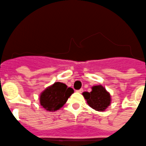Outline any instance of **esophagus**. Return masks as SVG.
I'll return each instance as SVG.
<instances>
[{
    "label": "esophagus",
    "instance_id": "1",
    "mask_svg": "<svg viewBox=\"0 0 146 146\" xmlns=\"http://www.w3.org/2000/svg\"><path fill=\"white\" fill-rule=\"evenodd\" d=\"M82 91H83V89H80V90H76V92L78 93H82Z\"/></svg>",
    "mask_w": 146,
    "mask_h": 146
}]
</instances>
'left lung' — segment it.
I'll list each match as a JSON object with an SVG mask.
<instances>
[{"label":"left lung","instance_id":"obj_1","mask_svg":"<svg viewBox=\"0 0 146 146\" xmlns=\"http://www.w3.org/2000/svg\"><path fill=\"white\" fill-rule=\"evenodd\" d=\"M82 95L90 108L100 112L105 111L111 103L110 94L101 84L93 86L90 92H84Z\"/></svg>","mask_w":146,"mask_h":146}]
</instances>
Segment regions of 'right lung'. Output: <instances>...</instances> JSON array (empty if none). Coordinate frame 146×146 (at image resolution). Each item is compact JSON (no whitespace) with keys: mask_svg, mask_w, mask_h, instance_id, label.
Instances as JSON below:
<instances>
[{"mask_svg":"<svg viewBox=\"0 0 146 146\" xmlns=\"http://www.w3.org/2000/svg\"><path fill=\"white\" fill-rule=\"evenodd\" d=\"M74 90L62 82H54L46 87L39 96L40 105L46 110L54 112L64 106Z\"/></svg>","mask_w":146,"mask_h":146,"instance_id":"obj_1","label":"right lung"}]
</instances>
